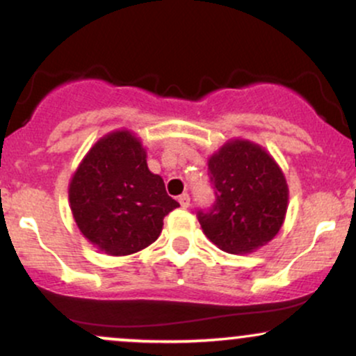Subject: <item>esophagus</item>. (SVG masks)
Here are the masks:
<instances>
[{
    "mask_svg": "<svg viewBox=\"0 0 356 356\" xmlns=\"http://www.w3.org/2000/svg\"><path fill=\"white\" fill-rule=\"evenodd\" d=\"M179 204H181V207H184V209H186V207H189V206H191V197H189V194L179 195Z\"/></svg>",
    "mask_w": 356,
    "mask_h": 356,
    "instance_id": "1",
    "label": "esophagus"
}]
</instances>
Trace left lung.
Masks as SVG:
<instances>
[{"instance_id": "1", "label": "left lung", "mask_w": 356, "mask_h": 356, "mask_svg": "<svg viewBox=\"0 0 356 356\" xmlns=\"http://www.w3.org/2000/svg\"><path fill=\"white\" fill-rule=\"evenodd\" d=\"M207 165L216 201L197 212L204 234L231 254L268 244L288 209V184L275 159L263 147L236 138L212 154Z\"/></svg>"}]
</instances>
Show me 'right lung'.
Here are the masks:
<instances>
[{
  "instance_id": "obj_1",
  "label": "right lung",
  "mask_w": 356,
  "mask_h": 356,
  "mask_svg": "<svg viewBox=\"0 0 356 356\" xmlns=\"http://www.w3.org/2000/svg\"><path fill=\"white\" fill-rule=\"evenodd\" d=\"M68 199L81 234L112 256L152 244L165 216L179 207L161 175L149 170L145 149L129 130L108 134L88 150L73 174Z\"/></svg>"
}]
</instances>
